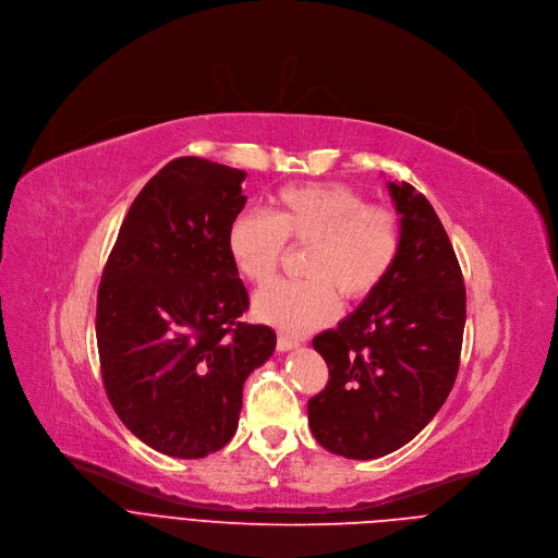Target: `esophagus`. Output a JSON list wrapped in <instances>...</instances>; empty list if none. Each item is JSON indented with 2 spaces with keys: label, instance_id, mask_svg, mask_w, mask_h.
I'll return each mask as SVG.
<instances>
[{
  "label": "esophagus",
  "instance_id": "1",
  "mask_svg": "<svg viewBox=\"0 0 558 558\" xmlns=\"http://www.w3.org/2000/svg\"><path fill=\"white\" fill-rule=\"evenodd\" d=\"M300 342L295 340V338H291V336H278V351H291V349H295Z\"/></svg>",
  "mask_w": 558,
  "mask_h": 558
}]
</instances>
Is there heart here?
I'll return each mask as SVG.
<instances>
[{
	"instance_id": "b5f03b06",
	"label": "heart",
	"mask_w": 558,
	"mask_h": 558,
	"mask_svg": "<svg viewBox=\"0 0 558 558\" xmlns=\"http://www.w3.org/2000/svg\"><path fill=\"white\" fill-rule=\"evenodd\" d=\"M287 244H307L302 280H282L253 300V316L280 331L305 336L338 312V293L365 298L387 276L400 251V225L391 209L369 207L347 184H289L271 199L267 216L242 211L227 231L238 274L267 284Z\"/></svg>"
}]
</instances>
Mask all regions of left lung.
<instances>
[{
	"instance_id": "1",
	"label": "left lung",
	"mask_w": 558,
	"mask_h": 558,
	"mask_svg": "<svg viewBox=\"0 0 558 558\" xmlns=\"http://www.w3.org/2000/svg\"><path fill=\"white\" fill-rule=\"evenodd\" d=\"M400 216V251L380 284L314 338L329 367L307 404L331 453L372 461L408 445L442 408L465 329V284L434 207L408 182H387Z\"/></svg>"
}]
</instances>
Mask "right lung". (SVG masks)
<instances>
[{
  "label": "right lung",
  "mask_w": 558,
  "mask_h": 558,
  "mask_svg": "<svg viewBox=\"0 0 558 558\" xmlns=\"http://www.w3.org/2000/svg\"><path fill=\"white\" fill-rule=\"evenodd\" d=\"M246 173L178 158L150 178L120 227L97 291L107 396L142 442L175 459L222 449L238 429L242 385L276 349L238 318L248 295L227 251Z\"/></svg>",
  "instance_id": "right-lung-1"
}]
</instances>
